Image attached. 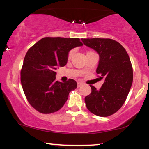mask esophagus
<instances>
[{
  "label": "esophagus",
  "instance_id": "obj_1",
  "mask_svg": "<svg viewBox=\"0 0 149 149\" xmlns=\"http://www.w3.org/2000/svg\"><path fill=\"white\" fill-rule=\"evenodd\" d=\"M82 84H83L82 82L78 81V82H77V87H78V88H79V87H81V86H82Z\"/></svg>",
  "mask_w": 149,
  "mask_h": 149
}]
</instances>
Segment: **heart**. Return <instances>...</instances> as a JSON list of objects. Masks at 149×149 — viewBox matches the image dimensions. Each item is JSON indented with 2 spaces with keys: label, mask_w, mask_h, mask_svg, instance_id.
Listing matches in <instances>:
<instances>
[{
  "label": "heart",
  "mask_w": 149,
  "mask_h": 149,
  "mask_svg": "<svg viewBox=\"0 0 149 149\" xmlns=\"http://www.w3.org/2000/svg\"><path fill=\"white\" fill-rule=\"evenodd\" d=\"M72 51H70V53H69V54H68V58H70L71 56H72Z\"/></svg>",
  "instance_id": "obj_1"
}]
</instances>
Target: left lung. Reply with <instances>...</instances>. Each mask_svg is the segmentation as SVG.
<instances>
[{"label":"left lung","instance_id":"1","mask_svg":"<svg viewBox=\"0 0 149 149\" xmlns=\"http://www.w3.org/2000/svg\"><path fill=\"white\" fill-rule=\"evenodd\" d=\"M84 45L99 55L96 73L104 83L99 90L90 86L91 93L85 97L89 111L106 117L116 112L124 104L133 83V68L126 50L111 39H82Z\"/></svg>","mask_w":149,"mask_h":149}]
</instances>
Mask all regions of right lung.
I'll list each match as a JSON object with an SVG mask.
<instances>
[{
  "label": "right lung",
  "instance_id": "add662e5",
  "mask_svg": "<svg viewBox=\"0 0 149 149\" xmlns=\"http://www.w3.org/2000/svg\"><path fill=\"white\" fill-rule=\"evenodd\" d=\"M83 44L79 38H42L25 55L21 84L29 103L42 113L57 111L63 107L69 92L77 88L73 79L56 81L55 70L66 65L70 50Z\"/></svg>",
  "mask_w": 149,
  "mask_h": 149
}]
</instances>
